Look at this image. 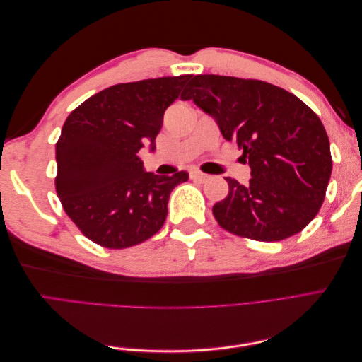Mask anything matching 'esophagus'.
<instances>
[{"label":"esophagus","mask_w":362,"mask_h":362,"mask_svg":"<svg viewBox=\"0 0 362 362\" xmlns=\"http://www.w3.org/2000/svg\"><path fill=\"white\" fill-rule=\"evenodd\" d=\"M190 178H192V180H198V181H205V180L208 178V175H206V173H202V172H199V170H192V172H190Z\"/></svg>","instance_id":"esophagus-1"}]
</instances>
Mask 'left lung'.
Segmentation results:
<instances>
[{
	"label": "left lung",
	"instance_id": "8db88e82",
	"mask_svg": "<svg viewBox=\"0 0 362 362\" xmlns=\"http://www.w3.org/2000/svg\"><path fill=\"white\" fill-rule=\"evenodd\" d=\"M211 115L237 141L252 178H225L228 196L213 206L225 231L257 242L300 233L319 213L332 172L326 129L298 96L259 80L196 75L181 95Z\"/></svg>",
	"mask_w": 362,
	"mask_h": 362
}]
</instances>
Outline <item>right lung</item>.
<instances>
[{
  "label": "right lung",
  "mask_w": 362,
  "mask_h": 362,
  "mask_svg": "<svg viewBox=\"0 0 362 362\" xmlns=\"http://www.w3.org/2000/svg\"><path fill=\"white\" fill-rule=\"evenodd\" d=\"M192 75L115 84L80 104L56 144V192L63 210L93 243L107 249L139 245L160 231L175 185L145 172L139 151L156 148L166 108Z\"/></svg>",
  "instance_id": "add662e5"
}]
</instances>
